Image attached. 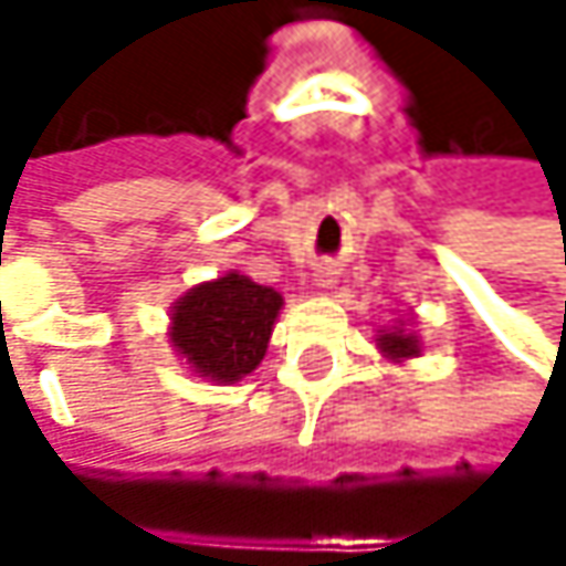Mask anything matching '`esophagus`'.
<instances>
[{"label": "esophagus", "mask_w": 566, "mask_h": 566, "mask_svg": "<svg viewBox=\"0 0 566 566\" xmlns=\"http://www.w3.org/2000/svg\"><path fill=\"white\" fill-rule=\"evenodd\" d=\"M315 281H318L322 289H329V285H333V271H329V268H322V271L315 274Z\"/></svg>", "instance_id": "1"}]
</instances>
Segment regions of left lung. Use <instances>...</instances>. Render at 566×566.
Here are the masks:
<instances>
[{
    "mask_svg": "<svg viewBox=\"0 0 566 566\" xmlns=\"http://www.w3.org/2000/svg\"><path fill=\"white\" fill-rule=\"evenodd\" d=\"M377 349L387 363L403 366L407 359H418L424 353V343L415 333V322H410V315H407V318H397L394 325L377 329Z\"/></svg>",
    "mask_w": 566,
    "mask_h": 566,
    "instance_id": "1",
    "label": "left lung"
}]
</instances>
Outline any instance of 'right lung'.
<instances>
[{
  "label": "right lung",
  "mask_w": 566,
  "mask_h": 566,
  "mask_svg": "<svg viewBox=\"0 0 566 566\" xmlns=\"http://www.w3.org/2000/svg\"><path fill=\"white\" fill-rule=\"evenodd\" d=\"M285 305L274 289L241 271L200 281L169 308V346L197 377L237 384L261 366L277 312Z\"/></svg>",
  "instance_id": "add662e5"
}]
</instances>
